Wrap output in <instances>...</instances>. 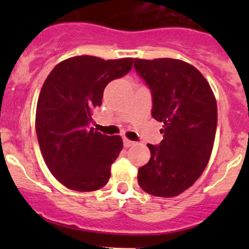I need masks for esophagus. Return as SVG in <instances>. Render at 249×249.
Returning a JSON list of instances; mask_svg holds the SVG:
<instances>
[{
    "instance_id": "obj_1",
    "label": "esophagus",
    "mask_w": 249,
    "mask_h": 249,
    "mask_svg": "<svg viewBox=\"0 0 249 249\" xmlns=\"http://www.w3.org/2000/svg\"><path fill=\"white\" fill-rule=\"evenodd\" d=\"M123 142H124V147L125 148H129V147H131V145L135 144L134 141H130V140H127V139L123 140Z\"/></svg>"
}]
</instances>
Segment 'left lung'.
I'll return each instance as SVG.
<instances>
[{"label":"left lung","mask_w":249,"mask_h":249,"mask_svg":"<svg viewBox=\"0 0 249 249\" xmlns=\"http://www.w3.org/2000/svg\"><path fill=\"white\" fill-rule=\"evenodd\" d=\"M152 94V117L164 123L160 144L139 169V184L154 196L172 197L192 187L207 166L217 129V102L205 77L176 59H135Z\"/></svg>","instance_id":"1"}]
</instances>
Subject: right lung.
I'll return each mask as SVG.
<instances>
[{
  "mask_svg": "<svg viewBox=\"0 0 249 249\" xmlns=\"http://www.w3.org/2000/svg\"><path fill=\"white\" fill-rule=\"evenodd\" d=\"M132 62L82 55L57 64L47 77L37 102V139L48 169L69 189L94 192L108 182L123 140L90 125L106 85L129 73Z\"/></svg>",
  "mask_w": 249,
  "mask_h": 249,
  "instance_id": "obj_1",
  "label": "right lung"
}]
</instances>
